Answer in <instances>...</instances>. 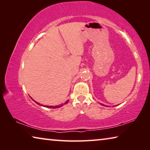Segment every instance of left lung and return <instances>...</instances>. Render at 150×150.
Here are the masks:
<instances>
[{
	"instance_id": "obj_1",
	"label": "left lung",
	"mask_w": 150,
	"mask_h": 150,
	"mask_svg": "<svg viewBox=\"0 0 150 150\" xmlns=\"http://www.w3.org/2000/svg\"><path fill=\"white\" fill-rule=\"evenodd\" d=\"M101 105H103V106H105V105H103V104H101Z\"/></svg>"
}]
</instances>
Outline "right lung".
<instances>
[{
  "label": "right lung",
  "mask_w": 150,
  "mask_h": 150,
  "mask_svg": "<svg viewBox=\"0 0 150 150\" xmlns=\"http://www.w3.org/2000/svg\"><path fill=\"white\" fill-rule=\"evenodd\" d=\"M32 99L33 100H34L35 103H37L38 105H40V106H44V107H46V108H57L62 107V106H63V105H64V104H61V105H57V106H47V105H41V104H40V103H38V102H36V101H35L34 99H33V98H32ZM68 101H69V100H67V101H66V102L65 103V104H67V103H68Z\"/></svg>",
  "instance_id": "1"
}]
</instances>
